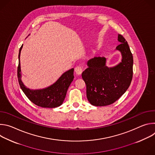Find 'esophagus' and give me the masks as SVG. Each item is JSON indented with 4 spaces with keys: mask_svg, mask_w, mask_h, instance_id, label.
<instances>
[{
    "mask_svg": "<svg viewBox=\"0 0 155 155\" xmlns=\"http://www.w3.org/2000/svg\"><path fill=\"white\" fill-rule=\"evenodd\" d=\"M75 72L77 75H81L83 72V69L80 66H77V67L75 68Z\"/></svg>",
    "mask_w": 155,
    "mask_h": 155,
    "instance_id": "esophagus-1",
    "label": "esophagus"
}]
</instances>
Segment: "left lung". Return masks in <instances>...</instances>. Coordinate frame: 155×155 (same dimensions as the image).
<instances>
[{"mask_svg":"<svg viewBox=\"0 0 155 155\" xmlns=\"http://www.w3.org/2000/svg\"><path fill=\"white\" fill-rule=\"evenodd\" d=\"M116 50L121 52V62L114 67L106 65V58L94 57L87 62L88 68L81 76L86 85V97L91 104L106 106L117 101L128 89L133 75V57L124 37Z\"/></svg>","mask_w":155,"mask_h":155,"instance_id":"8db88e82","label":"left lung"}]
</instances>
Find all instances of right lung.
Segmentation results:
<instances>
[{"label":"right lung","instance_id":"1","mask_svg":"<svg viewBox=\"0 0 155 155\" xmlns=\"http://www.w3.org/2000/svg\"><path fill=\"white\" fill-rule=\"evenodd\" d=\"M23 45L19 51L18 78L19 86L28 98L34 104L43 108H55L64 102L68 88L74 78V68L64 72L59 79L51 86L41 90H30L21 81L20 53Z\"/></svg>","mask_w":155,"mask_h":155}]
</instances>
